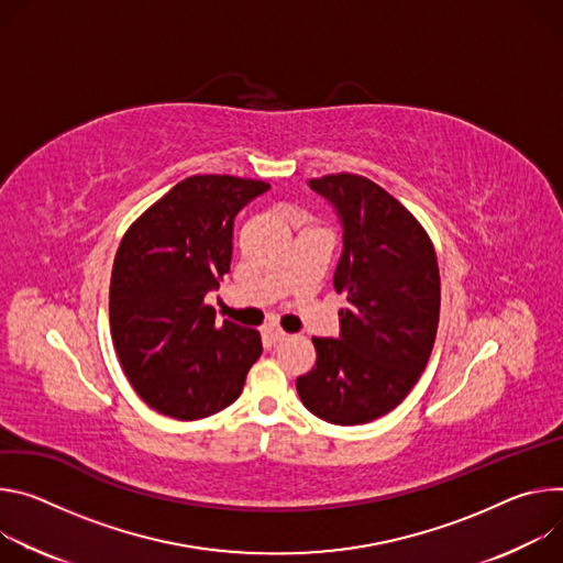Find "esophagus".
<instances>
[{"instance_id": "34e87169", "label": "esophagus", "mask_w": 563, "mask_h": 563, "mask_svg": "<svg viewBox=\"0 0 563 563\" xmlns=\"http://www.w3.org/2000/svg\"><path fill=\"white\" fill-rule=\"evenodd\" d=\"M266 335H268V340L271 342H282V340H286V331L284 329H279V327H275V324H271L268 329H266Z\"/></svg>"}]
</instances>
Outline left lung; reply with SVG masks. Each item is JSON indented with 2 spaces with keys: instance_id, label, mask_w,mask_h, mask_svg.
<instances>
[{
  "instance_id": "1",
  "label": "left lung",
  "mask_w": 563,
  "mask_h": 563,
  "mask_svg": "<svg viewBox=\"0 0 563 563\" xmlns=\"http://www.w3.org/2000/svg\"><path fill=\"white\" fill-rule=\"evenodd\" d=\"M342 223L333 286L346 292L340 335L313 338L318 362L297 378L303 407L333 424H364L396 409L418 383L441 313L433 245L389 192L357 174L308 180Z\"/></svg>"
}]
</instances>
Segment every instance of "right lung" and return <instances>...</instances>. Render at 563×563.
<instances>
[{
	"mask_svg": "<svg viewBox=\"0 0 563 563\" xmlns=\"http://www.w3.org/2000/svg\"><path fill=\"white\" fill-rule=\"evenodd\" d=\"M268 190L253 178L190 176L120 241L111 338L132 387L158 413L197 420L225 409L262 355L260 333L217 322L206 295L230 271L234 217Z\"/></svg>",
	"mask_w": 563,
	"mask_h": 563,
	"instance_id": "obj_1",
	"label": "right lung"
}]
</instances>
